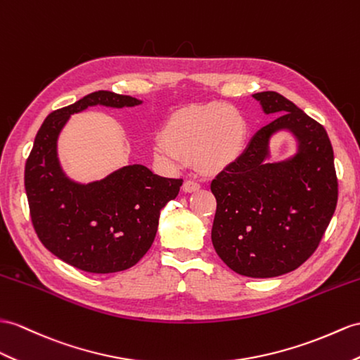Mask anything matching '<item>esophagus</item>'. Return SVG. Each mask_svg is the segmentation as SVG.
Returning a JSON list of instances; mask_svg holds the SVG:
<instances>
[{
	"mask_svg": "<svg viewBox=\"0 0 360 360\" xmlns=\"http://www.w3.org/2000/svg\"><path fill=\"white\" fill-rule=\"evenodd\" d=\"M201 188V185L195 180H186L185 185H183V191L185 192H195Z\"/></svg>",
	"mask_w": 360,
	"mask_h": 360,
	"instance_id": "obj_1",
	"label": "esophagus"
}]
</instances>
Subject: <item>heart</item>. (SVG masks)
Returning <instances> with one entry per match:
<instances>
[{
  "label": "heart",
  "instance_id": "b5f03b06",
  "mask_svg": "<svg viewBox=\"0 0 360 360\" xmlns=\"http://www.w3.org/2000/svg\"><path fill=\"white\" fill-rule=\"evenodd\" d=\"M246 122L232 105L210 102L181 108L154 139V155L169 169L194 162L206 171H221L241 155Z\"/></svg>",
  "mask_w": 360,
  "mask_h": 360
}]
</instances>
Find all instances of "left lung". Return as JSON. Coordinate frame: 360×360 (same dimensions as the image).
Here are the masks:
<instances>
[{
	"label": "left lung",
	"mask_w": 360,
	"mask_h": 360,
	"mask_svg": "<svg viewBox=\"0 0 360 360\" xmlns=\"http://www.w3.org/2000/svg\"><path fill=\"white\" fill-rule=\"evenodd\" d=\"M280 116L250 139L217 175L212 244L224 264L249 278H274L300 267L318 249L338 203L335 155L321 124L276 91L252 94ZM292 134L295 155L270 162L269 140Z\"/></svg>",
	"instance_id": "left-lung-1"
}]
</instances>
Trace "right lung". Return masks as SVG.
Here are the masks:
<instances>
[{
	"label": "right lung",
	"mask_w": 360,
	"mask_h": 360,
	"mask_svg": "<svg viewBox=\"0 0 360 360\" xmlns=\"http://www.w3.org/2000/svg\"><path fill=\"white\" fill-rule=\"evenodd\" d=\"M142 101L94 91L44 120L25 163L24 186L41 243L67 264L90 274L127 270L150 250L162 209L183 180L166 179L143 165H127L102 180L70 179L58 157V139L72 114L89 107H136Z\"/></svg>",
	"instance_id": "obj_1"
}]
</instances>
